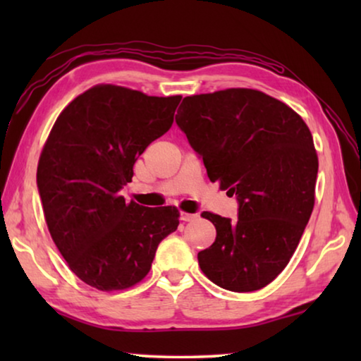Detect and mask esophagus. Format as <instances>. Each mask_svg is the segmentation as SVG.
I'll return each mask as SVG.
<instances>
[{
    "instance_id": "esophagus-1",
    "label": "esophagus",
    "mask_w": 361,
    "mask_h": 361,
    "mask_svg": "<svg viewBox=\"0 0 361 361\" xmlns=\"http://www.w3.org/2000/svg\"><path fill=\"white\" fill-rule=\"evenodd\" d=\"M195 218H197V215H194V213H186V212L181 213V221H185V223L192 221V219H195Z\"/></svg>"
}]
</instances>
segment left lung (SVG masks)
Returning a JSON list of instances; mask_svg holds the SVG:
<instances>
[{
	"instance_id": "left-lung-1",
	"label": "left lung",
	"mask_w": 361,
	"mask_h": 361,
	"mask_svg": "<svg viewBox=\"0 0 361 361\" xmlns=\"http://www.w3.org/2000/svg\"><path fill=\"white\" fill-rule=\"evenodd\" d=\"M176 124L210 181L237 195L239 219L204 212L216 228L202 272L231 291H255L283 271L312 215L319 157L301 116L256 89L185 97Z\"/></svg>"
}]
</instances>
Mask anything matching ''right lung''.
<instances>
[{
	"label": "right lung",
	"mask_w": 361,
	"mask_h": 361,
	"mask_svg": "<svg viewBox=\"0 0 361 361\" xmlns=\"http://www.w3.org/2000/svg\"><path fill=\"white\" fill-rule=\"evenodd\" d=\"M180 100L97 84L65 106L42 146L36 181L47 229L71 271L97 290L142 282L159 243L178 228L176 207L146 209L119 191L137 157L172 127Z\"/></svg>",
	"instance_id": "add662e5"
}]
</instances>
